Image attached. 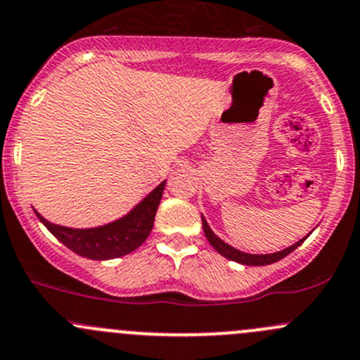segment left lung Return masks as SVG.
<instances>
[{
	"label": "left lung",
	"mask_w": 360,
	"mask_h": 360,
	"mask_svg": "<svg viewBox=\"0 0 360 360\" xmlns=\"http://www.w3.org/2000/svg\"><path fill=\"white\" fill-rule=\"evenodd\" d=\"M202 220V231H205V236L206 239L210 240L211 246L214 248V250L218 251V253L221 255V257L229 258V260L232 262H237V263H243V265H270V263L274 262H279L283 260L284 257H288V255L292 253V251L296 250V248L300 246V244L303 243V240L307 239V237H303V239H300L298 243L292 244V246L286 248V250L283 251H277V253H270V255H250V253H243V251L236 250V248H232L231 244L224 243V240L220 239L218 236H214V232L211 231L210 225H207V221L205 220V218L201 217Z\"/></svg>",
	"instance_id": "8db88e82"
}]
</instances>
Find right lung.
<instances>
[{"label":"right lung","instance_id":"obj_1","mask_svg":"<svg viewBox=\"0 0 360 360\" xmlns=\"http://www.w3.org/2000/svg\"><path fill=\"white\" fill-rule=\"evenodd\" d=\"M165 184L166 181H161L142 202H139L123 218L112 224L102 225V227H62V225L48 221L36 210L34 213L43 221L44 227L76 255L90 258V260H110V258L124 257L146 243L153 231L155 211L161 202Z\"/></svg>","mask_w":360,"mask_h":360}]
</instances>
